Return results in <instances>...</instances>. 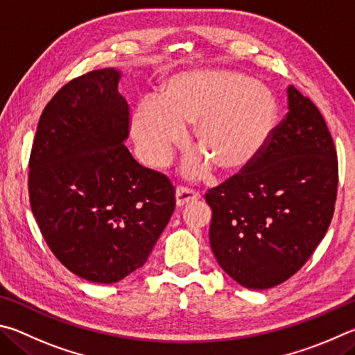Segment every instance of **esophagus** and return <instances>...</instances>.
Here are the masks:
<instances>
[{
  "label": "esophagus",
  "mask_w": 355,
  "mask_h": 355,
  "mask_svg": "<svg viewBox=\"0 0 355 355\" xmlns=\"http://www.w3.org/2000/svg\"><path fill=\"white\" fill-rule=\"evenodd\" d=\"M200 198H201V195L198 193L196 190H191L189 187H184V185H179L178 190H176V202H178V206H185V204L200 200Z\"/></svg>",
  "instance_id": "1"
}]
</instances>
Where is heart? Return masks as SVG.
<instances>
[{
	"label": "heart",
	"instance_id": "heart-1",
	"mask_svg": "<svg viewBox=\"0 0 355 355\" xmlns=\"http://www.w3.org/2000/svg\"><path fill=\"white\" fill-rule=\"evenodd\" d=\"M277 99L268 87L245 74L202 70L176 74L132 112V134L149 165H165L182 140V128L195 124L193 151L215 171L234 174L256 160L272 135ZM202 171L191 165L190 173Z\"/></svg>",
	"mask_w": 355,
	"mask_h": 355
}]
</instances>
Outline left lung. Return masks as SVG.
I'll return each instance as SVG.
<instances>
[{
	"label": "left lung",
	"mask_w": 355,
	"mask_h": 355,
	"mask_svg": "<svg viewBox=\"0 0 355 355\" xmlns=\"http://www.w3.org/2000/svg\"><path fill=\"white\" fill-rule=\"evenodd\" d=\"M288 112L262 154L209 189V240L218 265L251 290L300 271L331 225L338 160L318 107L290 85Z\"/></svg>",
	"instance_id": "1"
}]
</instances>
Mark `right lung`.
<instances>
[{"instance_id":"add662e5","label":"right lung","mask_w":355,"mask_h":355,"mask_svg":"<svg viewBox=\"0 0 355 355\" xmlns=\"http://www.w3.org/2000/svg\"><path fill=\"white\" fill-rule=\"evenodd\" d=\"M120 71L93 70L43 109L29 155L28 190L49 250L74 275L114 284L146 263L176 206L170 178L123 145L130 110Z\"/></svg>"}]
</instances>
